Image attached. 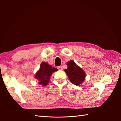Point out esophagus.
Masks as SVG:
<instances>
[{
    "mask_svg": "<svg viewBox=\"0 0 121 121\" xmlns=\"http://www.w3.org/2000/svg\"><path fill=\"white\" fill-rule=\"evenodd\" d=\"M57 68H58V69H59V70H63V67L62 66H58Z\"/></svg>",
    "mask_w": 121,
    "mask_h": 121,
    "instance_id": "esophagus-1",
    "label": "esophagus"
}]
</instances>
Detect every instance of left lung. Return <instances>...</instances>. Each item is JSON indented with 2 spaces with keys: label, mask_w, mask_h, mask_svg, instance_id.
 <instances>
[{
  "label": "left lung",
  "mask_w": 121,
  "mask_h": 121,
  "mask_svg": "<svg viewBox=\"0 0 121 121\" xmlns=\"http://www.w3.org/2000/svg\"><path fill=\"white\" fill-rule=\"evenodd\" d=\"M66 64L68 69L65 70V71L71 83L75 85L82 84L86 76L84 71L77 65L73 60L69 61Z\"/></svg>",
  "instance_id": "1"
}]
</instances>
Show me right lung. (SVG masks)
<instances>
[{
  "mask_svg": "<svg viewBox=\"0 0 121 121\" xmlns=\"http://www.w3.org/2000/svg\"><path fill=\"white\" fill-rule=\"evenodd\" d=\"M57 69L52 68L47 62H43L41 64L39 71L36 74L35 78L39 81V84L43 86H46L49 82V78L53 72L58 71Z\"/></svg>",
  "mask_w": 121,
  "mask_h": 121,
  "instance_id": "right-lung-1",
  "label": "right lung"
}]
</instances>
